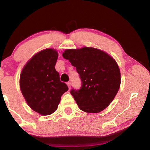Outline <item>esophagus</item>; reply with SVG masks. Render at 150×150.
<instances>
[{
    "label": "esophagus",
    "mask_w": 150,
    "mask_h": 150,
    "mask_svg": "<svg viewBox=\"0 0 150 150\" xmlns=\"http://www.w3.org/2000/svg\"><path fill=\"white\" fill-rule=\"evenodd\" d=\"M67 85H68V88L70 89V87H71V83H70V82H67Z\"/></svg>",
    "instance_id": "1"
}]
</instances>
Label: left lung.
<instances>
[{"label":"left lung","mask_w":150,"mask_h":150,"mask_svg":"<svg viewBox=\"0 0 150 150\" xmlns=\"http://www.w3.org/2000/svg\"><path fill=\"white\" fill-rule=\"evenodd\" d=\"M63 57L76 68L80 77V88L70 91L79 108L94 113L107 107L120 85V70L115 60L101 50L89 47L67 49Z\"/></svg>","instance_id":"obj_1"}]
</instances>
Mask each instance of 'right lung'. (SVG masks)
Segmentation results:
<instances>
[{"label":"right lung","instance_id":"add662e5","mask_svg":"<svg viewBox=\"0 0 150 150\" xmlns=\"http://www.w3.org/2000/svg\"><path fill=\"white\" fill-rule=\"evenodd\" d=\"M57 59L56 50H43L31 58L20 75V89L27 104L44 116L56 111L61 96L68 90L55 69Z\"/></svg>","mask_w":150,"mask_h":150}]
</instances>
